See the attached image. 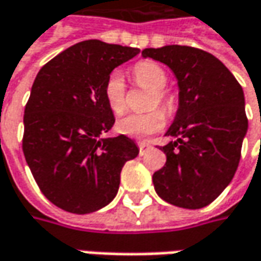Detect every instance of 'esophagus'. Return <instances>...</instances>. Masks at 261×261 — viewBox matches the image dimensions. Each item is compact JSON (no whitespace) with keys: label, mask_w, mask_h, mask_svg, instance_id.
<instances>
[{"label":"esophagus","mask_w":261,"mask_h":261,"mask_svg":"<svg viewBox=\"0 0 261 261\" xmlns=\"http://www.w3.org/2000/svg\"><path fill=\"white\" fill-rule=\"evenodd\" d=\"M139 144V149H140V154H144V153L147 152L149 149H150V144L146 142H139L137 143Z\"/></svg>","instance_id":"1"}]
</instances>
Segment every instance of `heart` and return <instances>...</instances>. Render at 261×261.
<instances>
[{"label": "heart", "instance_id": "b5f03b06", "mask_svg": "<svg viewBox=\"0 0 261 261\" xmlns=\"http://www.w3.org/2000/svg\"><path fill=\"white\" fill-rule=\"evenodd\" d=\"M133 74L136 83L142 87L153 90L149 107H161L165 112L171 114L175 109V100L171 96L165 87L168 85V75L165 70L152 61H142L136 64L133 68ZM103 96L108 103L109 109L115 114L121 115L127 109V87L124 82V75L119 70H114L109 74L105 86H103ZM165 125V114L161 109H153L146 114H130L117 122V131L134 137L143 139L156 131L162 130Z\"/></svg>", "mask_w": 261, "mask_h": 261}]
</instances>
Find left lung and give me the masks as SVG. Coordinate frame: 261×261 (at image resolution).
I'll list each match as a JSON object with an SVG mask.
<instances>
[{"label":"left lung","mask_w":261,"mask_h":261,"mask_svg":"<svg viewBox=\"0 0 261 261\" xmlns=\"http://www.w3.org/2000/svg\"><path fill=\"white\" fill-rule=\"evenodd\" d=\"M142 55L168 65L178 80L179 103L153 174L158 196L178 207L201 209L232 181L248 119L241 85L212 54L193 46L146 48Z\"/></svg>","instance_id":"8db88e82"}]
</instances>
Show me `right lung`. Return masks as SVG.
Masks as SVG:
<instances>
[{"instance_id": "add662e5", "label": "right lung", "mask_w": 261, "mask_h": 261, "mask_svg": "<svg viewBox=\"0 0 261 261\" xmlns=\"http://www.w3.org/2000/svg\"><path fill=\"white\" fill-rule=\"evenodd\" d=\"M137 48L83 40L39 70L24 108L23 153L43 196L57 207L86 215L117 196L121 169L139 154L130 137L105 139L114 114L103 86Z\"/></svg>"}]
</instances>
